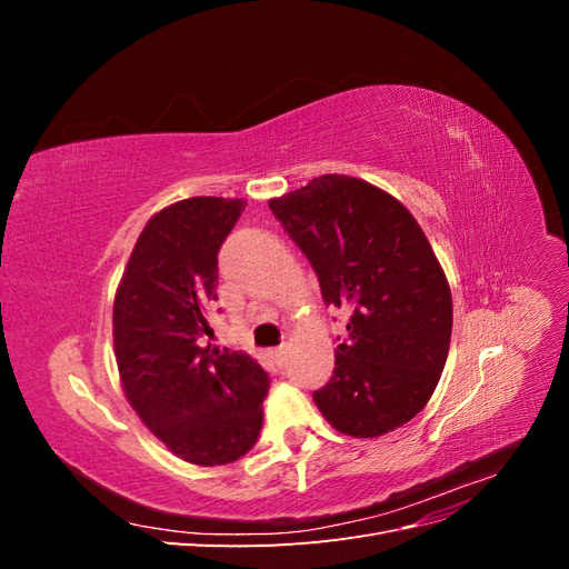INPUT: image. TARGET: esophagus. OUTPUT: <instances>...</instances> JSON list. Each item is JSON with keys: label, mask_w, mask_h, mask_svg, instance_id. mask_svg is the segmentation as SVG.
I'll list each match as a JSON object with an SVG mask.
<instances>
[{"label": "esophagus", "mask_w": 569, "mask_h": 569, "mask_svg": "<svg viewBox=\"0 0 569 569\" xmlns=\"http://www.w3.org/2000/svg\"><path fill=\"white\" fill-rule=\"evenodd\" d=\"M270 358H272V363H274V366L282 368V366H284V360H287V349H284V347H280V349L270 351Z\"/></svg>", "instance_id": "obj_1"}]
</instances>
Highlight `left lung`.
Returning <instances> with one entry per match:
<instances>
[{
    "mask_svg": "<svg viewBox=\"0 0 569 569\" xmlns=\"http://www.w3.org/2000/svg\"><path fill=\"white\" fill-rule=\"evenodd\" d=\"M268 203L311 261L325 303L351 308L316 406L358 439L403 427L432 399L453 327L449 280L418 220L385 189L337 173Z\"/></svg>",
    "mask_w": 569,
    "mask_h": 569,
    "instance_id": "8db88e82",
    "label": "left lung"
}]
</instances>
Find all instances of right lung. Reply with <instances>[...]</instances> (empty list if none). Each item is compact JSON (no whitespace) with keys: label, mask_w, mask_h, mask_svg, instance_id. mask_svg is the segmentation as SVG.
Listing matches in <instances>:
<instances>
[{"label":"right lung","mask_w":569,"mask_h":569,"mask_svg":"<svg viewBox=\"0 0 569 569\" xmlns=\"http://www.w3.org/2000/svg\"><path fill=\"white\" fill-rule=\"evenodd\" d=\"M247 201L192 197L153 213L113 301L126 399L178 458L213 468L253 449L268 375L249 353L201 347L218 299V249Z\"/></svg>","instance_id":"add662e5"}]
</instances>
